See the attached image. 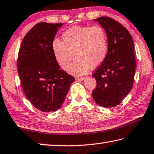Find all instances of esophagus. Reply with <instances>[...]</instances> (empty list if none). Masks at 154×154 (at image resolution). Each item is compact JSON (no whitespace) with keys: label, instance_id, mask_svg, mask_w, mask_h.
I'll use <instances>...</instances> for the list:
<instances>
[{"label":"esophagus","instance_id":"esophagus-1","mask_svg":"<svg viewBox=\"0 0 154 154\" xmlns=\"http://www.w3.org/2000/svg\"><path fill=\"white\" fill-rule=\"evenodd\" d=\"M85 77H76L75 78V80L76 81H83L85 80Z\"/></svg>","mask_w":154,"mask_h":154}]
</instances>
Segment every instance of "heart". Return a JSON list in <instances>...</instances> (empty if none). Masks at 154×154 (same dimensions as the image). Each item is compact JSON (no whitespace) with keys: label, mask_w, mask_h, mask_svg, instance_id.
Here are the masks:
<instances>
[{"label":"heart","mask_w":154,"mask_h":154,"mask_svg":"<svg viewBox=\"0 0 154 154\" xmlns=\"http://www.w3.org/2000/svg\"><path fill=\"white\" fill-rule=\"evenodd\" d=\"M62 38L63 42L52 41L53 54L64 70L69 69L75 54L76 60L69 69L72 75L85 74L90 67L99 66L107 56V34L100 26L72 27L63 33Z\"/></svg>","instance_id":"heart-1"}]
</instances>
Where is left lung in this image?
<instances>
[{"label":"left lung","instance_id":"left-lung-1","mask_svg":"<svg viewBox=\"0 0 154 154\" xmlns=\"http://www.w3.org/2000/svg\"><path fill=\"white\" fill-rule=\"evenodd\" d=\"M94 21L105 29L108 48L104 61L93 74L97 87L92 96L100 106L111 108L119 104L133 88L135 48L130 33L118 21L107 17Z\"/></svg>","mask_w":154,"mask_h":154}]
</instances>
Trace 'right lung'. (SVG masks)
<instances>
[{"label":"right lung","instance_id":"obj_1","mask_svg":"<svg viewBox=\"0 0 154 154\" xmlns=\"http://www.w3.org/2000/svg\"><path fill=\"white\" fill-rule=\"evenodd\" d=\"M63 23L36 24L25 36L19 51L17 68L23 91L35 107L44 112L57 110L75 78L61 70L52 43Z\"/></svg>","mask_w":154,"mask_h":154}]
</instances>
